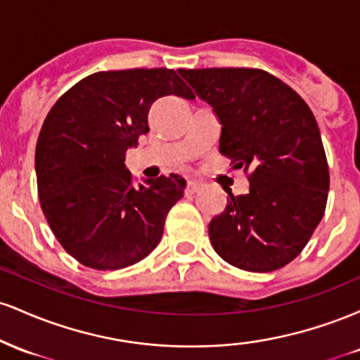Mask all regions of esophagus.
<instances>
[{
	"label": "esophagus",
	"mask_w": 360,
	"mask_h": 360,
	"mask_svg": "<svg viewBox=\"0 0 360 360\" xmlns=\"http://www.w3.org/2000/svg\"><path fill=\"white\" fill-rule=\"evenodd\" d=\"M203 189V184L198 183V181H189L188 186H186V194H196Z\"/></svg>",
	"instance_id": "esophagus-1"
}]
</instances>
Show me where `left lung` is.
I'll return each mask as SVG.
<instances>
[{
  "mask_svg": "<svg viewBox=\"0 0 360 360\" xmlns=\"http://www.w3.org/2000/svg\"><path fill=\"white\" fill-rule=\"evenodd\" d=\"M221 125L220 152L249 169L208 225L213 249L238 269L269 272L304 249L323 218L328 164L320 128L295 89L260 69H179Z\"/></svg>",
  "mask_w": 360,
  "mask_h": 360,
  "instance_id": "obj_1",
  "label": "left lung"
}]
</instances>
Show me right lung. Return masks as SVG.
Masks as SVG:
<instances>
[{
    "instance_id": "1",
    "label": "right lung",
    "mask_w": 360,
    "mask_h": 360,
    "mask_svg": "<svg viewBox=\"0 0 360 360\" xmlns=\"http://www.w3.org/2000/svg\"><path fill=\"white\" fill-rule=\"evenodd\" d=\"M169 94L193 100L172 69L96 72L57 100L35 148L44 214L68 254L86 267L115 271L146 259L183 198L181 176L135 186L128 148L148 131V111Z\"/></svg>"
}]
</instances>
